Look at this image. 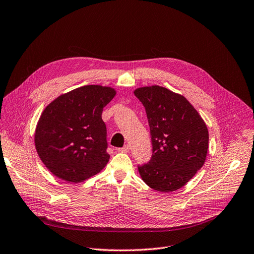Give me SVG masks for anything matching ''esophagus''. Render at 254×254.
Returning <instances> with one entry per match:
<instances>
[{"instance_id":"obj_1","label":"esophagus","mask_w":254,"mask_h":254,"mask_svg":"<svg viewBox=\"0 0 254 254\" xmlns=\"http://www.w3.org/2000/svg\"><path fill=\"white\" fill-rule=\"evenodd\" d=\"M128 150H129V145L128 144L125 145L124 147H121V148H118V151H120V152H127Z\"/></svg>"}]
</instances>
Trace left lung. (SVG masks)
<instances>
[{"mask_svg": "<svg viewBox=\"0 0 254 254\" xmlns=\"http://www.w3.org/2000/svg\"><path fill=\"white\" fill-rule=\"evenodd\" d=\"M134 93L145 108L152 142L150 161L138 167L141 179L158 192L179 190L205 162L204 120L185 96L165 87H140Z\"/></svg>", "mask_w": 254, "mask_h": 254, "instance_id": "8db88e82", "label": "left lung"}]
</instances>
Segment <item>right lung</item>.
I'll return each instance as SVG.
<instances>
[{"instance_id":"add662e5","label":"right lung","mask_w":254,"mask_h":254,"mask_svg":"<svg viewBox=\"0 0 254 254\" xmlns=\"http://www.w3.org/2000/svg\"><path fill=\"white\" fill-rule=\"evenodd\" d=\"M115 95L112 87L86 85L61 94L43 110L34 144L55 176L76 184L105 168L110 154L102 113Z\"/></svg>"}]
</instances>
